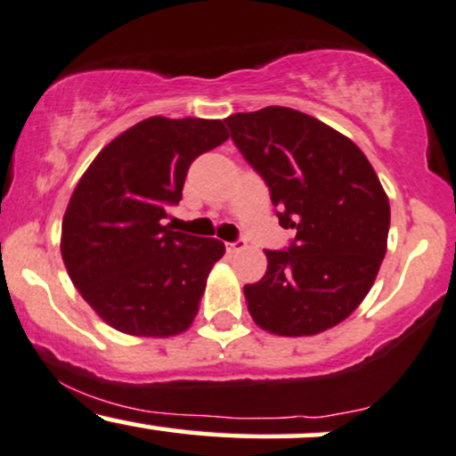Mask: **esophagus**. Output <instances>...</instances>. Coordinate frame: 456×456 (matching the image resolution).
I'll return each mask as SVG.
<instances>
[{"label": "esophagus", "instance_id": "obj_1", "mask_svg": "<svg viewBox=\"0 0 456 456\" xmlns=\"http://www.w3.org/2000/svg\"><path fill=\"white\" fill-rule=\"evenodd\" d=\"M245 248V239H237V240H228L226 243V249L228 254H237L239 249Z\"/></svg>", "mask_w": 456, "mask_h": 456}]
</instances>
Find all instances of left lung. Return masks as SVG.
Instances as JSON below:
<instances>
[{
  "mask_svg": "<svg viewBox=\"0 0 456 456\" xmlns=\"http://www.w3.org/2000/svg\"><path fill=\"white\" fill-rule=\"evenodd\" d=\"M262 176L281 228L297 237L266 249L265 277L243 288L251 318L283 337L315 335L361 305L387 254L390 207L365 153L305 112L266 106L226 119Z\"/></svg>",
  "mask_w": 456,
  "mask_h": 456,
  "instance_id": "left-lung-1",
  "label": "left lung"
}]
</instances>
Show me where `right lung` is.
<instances>
[{"instance_id": "add662e5", "label": "right lung", "mask_w": 456, "mask_h": 456, "mask_svg": "<svg viewBox=\"0 0 456 456\" xmlns=\"http://www.w3.org/2000/svg\"><path fill=\"white\" fill-rule=\"evenodd\" d=\"M228 138L217 119L149 117L98 153L78 181L61 226L69 280L112 329L138 337L183 333L198 312L222 240L175 232L198 155Z\"/></svg>"}]
</instances>
